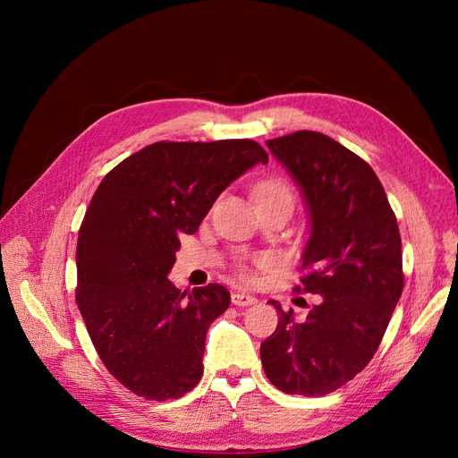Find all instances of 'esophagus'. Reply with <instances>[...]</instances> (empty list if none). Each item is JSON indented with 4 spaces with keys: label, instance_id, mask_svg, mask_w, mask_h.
Instances as JSON below:
<instances>
[{
    "label": "esophagus",
    "instance_id": "obj_1",
    "mask_svg": "<svg viewBox=\"0 0 458 458\" xmlns=\"http://www.w3.org/2000/svg\"><path fill=\"white\" fill-rule=\"evenodd\" d=\"M231 301L234 303V306L246 308V306H252V303H256L258 300H256L252 294H246V293H233V294H231Z\"/></svg>",
    "mask_w": 458,
    "mask_h": 458
}]
</instances>
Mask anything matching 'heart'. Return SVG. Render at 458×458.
Here are the masks:
<instances>
[{
	"instance_id": "1",
	"label": "heart",
	"mask_w": 458,
	"mask_h": 458,
	"mask_svg": "<svg viewBox=\"0 0 458 458\" xmlns=\"http://www.w3.org/2000/svg\"><path fill=\"white\" fill-rule=\"evenodd\" d=\"M256 199H290L293 200V191H290V187L284 183V182H279V179H271V182H266L261 183L258 189H256ZM261 263H267L269 258L263 256L259 258ZM241 273L246 275V269H242Z\"/></svg>"
}]
</instances>
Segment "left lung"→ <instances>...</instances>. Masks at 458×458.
<instances>
[{
  "mask_svg": "<svg viewBox=\"0 0 458 458\" xmlns=\"http://www.w3.org/2000/svg\"><path fill=\"white\" fill-rule=\"evenodd\" d=\"M306 202L310 239L298 293L318 301L303 321L279 311L259 355L275 387L327 395L350 382L377 353L403 293L395 214L370 165L328 135L296 131L266 141Z\"/></svg>",
  "mask_w": 458,
  "mask_h": 458,
  "instance_id": "8db88e82",
  "label": "left lung"
}]
</instances>
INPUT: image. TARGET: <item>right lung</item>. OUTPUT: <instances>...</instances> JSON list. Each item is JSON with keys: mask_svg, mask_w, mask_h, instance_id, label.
Listing matches in <instances>:
<instances>
[{"mask_svg": "<svg viewBox=\"0 0 458 458\" xmlns=\"http://www.w3.org/2000/svg\"><path fill=\"white\" fill-rule=\"evenodd\" d=\"M267 164L252 140L160 141L110 170L81 221L76 301L113 377L145 399L185 395L204 372L206 332L224 313L225 286L175 288L179 234L197 233L234 179Z\"/></svg>", "mask_w": 458, "mask_h": 458, "instance_id": "right-lung-1", "label": "right lung"}]
</instances>
